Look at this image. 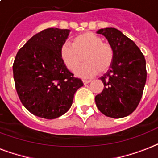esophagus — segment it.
<instances>
[{
	"instance_id": "obj_1",
	"label": "esophagus",
	"mask_w": 158,
	"mask_h": 158,
	"mask_svg": "<svg viewBox=\"0 0 158 158\" xmlns=\"http://www.w3.org/2000/svg\"><path fill=\"white\" fill-rule=\"evenodd\" d=\"M82 82L84 85H86V84H88V83L90 82V80H82Z\"/></svg>"
}]
</instances>
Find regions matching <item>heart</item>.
I'll list each match as a JSON object with an SVG mask.
<instances>
[{
    "mask_svg": "<svg viewBox=\"0 0 158 158\" xmlns=\"http://www.w3.org/2000/svg\"><path fill=\"white\" fill-rule=\"evenodd\" d=\"M60 54L62 62L68 70L74 73L82 57L85 63L78 69L76 74L80 77L87 78L100 72L106 73L113 65L115 50L113 45L103 42V39L92 32H85L76 36L73 44L65 42L61 47Z\"/></svg>",
    "mask_w": 158,
    "mask_h": 158,
    "instance_id": "1",
    "label": "heart"
}]
</instances>
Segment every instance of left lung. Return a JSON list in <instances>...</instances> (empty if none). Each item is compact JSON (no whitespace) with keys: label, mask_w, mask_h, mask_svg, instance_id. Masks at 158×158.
<instances>
[{"label":"left lung","mask_w":158,"mask_h":158,"mask_svg":"<svg viewBox=\"0 0 158 158\" xmlns=\"http://www.w3.org/2000/svg\"><path fill=\"white\" fill-rule=\"evenodd\" d=\"M115 50L113 65L101 77L104 89L95 98L99 110L110 118H123L134 112L141 101L146 83V61L130 39L114 28L97 31Z\"/></svg>","instance_id":"left-lung-1"}]
</instances>
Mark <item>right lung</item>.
<instances>
[{
    "mask_svg": "<svg viewBox=\"0 0 158 158\" xmlns=\"http://www.w3.org/2000/svg\"><path fill=\"white\" fill-rule=\"evenodd\" d=\"M69 29L49 28L34 35L13 63L15 85L23 106L34 115L52 119L70 109L81 79L68 70L60 50Z\"/></svg>",
    "mask_w": 158,
    "mask_h": 158,
    "instance_id": "obj_1",
    "label": "right lung"
}]
</instances>
